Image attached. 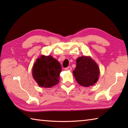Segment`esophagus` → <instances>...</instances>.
<instances>
[{
	"instance_id": "34e87169",
	"label": "esophagus",
	"mask_w": 128,
	"mask_h": 128,
	"mask_svg": "<svg viewBox=\"0 0 128 128\" xmlns=\"http://www.w3.org/2000/svg\"><path fill=\"white\" fill-rule=\"evenodd\" d=\"M65 69H66V70L70 71V70H72V67H71V66H68V67H67V68H66Z\"/></svg>"
}]
</instances>
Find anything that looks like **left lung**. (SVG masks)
Returning a JSON list of instances; mask_svg holds the SVG:
<instances>
[{
	"mask_svg": "<svg viewBox=\"0 0 128 128\" xmlns=\"http://www.w3.org/2000/svg\"><path fill=\"white\" fill-rule=\"evenodd\" d=\"M77 83L84 87L92 86L98 81L99 66L94 60L88 56H81L76 60V67L73 71Z\"/></svg>",
	"mask_w": 128,
	"mask_h": 128,
	"instance_id": "1",
	"label": "left lung"
}]
</instances>
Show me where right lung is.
Returning a JSON list of instances; mask_svg holds the SVG:
<instances>
[{
    "label": "right lung",
    "instance_id": "obj_1",
    "mask_svg": "<svg viewBox=\"0 0 128 128\" xmlns=\"http://www.w3.org/2000/svg\"><path fill=\"white\" fill-rule=\"evenodd\" d=\"M61 71L62 66L57 60L50 55H41L34 64L32 74L39 86L50 88L59 83Z\"/></svg>",
    "mask_w": 128,
    "mask_h": 128
}]
</instances>
